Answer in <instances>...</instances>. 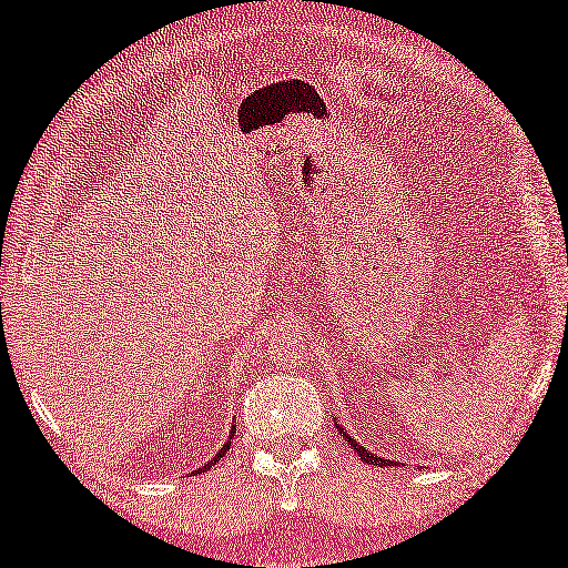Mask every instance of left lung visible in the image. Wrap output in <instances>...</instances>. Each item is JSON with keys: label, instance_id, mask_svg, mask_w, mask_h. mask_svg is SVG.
Segmentation results:
<instances>
[{"label": "left lung", "instance_id": "obj_1", "mask_svg": "<svg viewBox=\"0 0 568 568\" xmlns=\"http://www.w3.org/2000/svg\"><path fill=\"white\" fill-rule=\"evenodd\" d=\"M341 434H344V437H346V442H348V445H352V447H354V453H356V455H359V457H362V460H367V463H375V465H383V463H385V465H393V460H383V457H375V455H372V453H369V449H364L362 445H356V442H354L352 437H348V434H346L344 429H341Z\"/></svg>", "mask_w": 568, "mask_h": 568}]
</instances>
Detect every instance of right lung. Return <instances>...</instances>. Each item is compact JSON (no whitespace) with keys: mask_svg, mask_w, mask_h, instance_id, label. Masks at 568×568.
<instances>
[{"mask_svg":"<svg viewBox=\"0 0 568 568\" xmlns=\"http://www.w3.org/2000/svg\"><path fill=\"white\" fill-rule=\"evenodd\" d=\"M232 437H235V432H232V434H230V439H232ZM224 453H230V442H227V445H224V447L220 449V453H216V455H214V460H209V463H204V465H201V468H199V473H204L206 468H212V465H214V463H220V460H222V457H224Z\"/></svg>","mask_w":568,"mask_h":568,"instance_id":"right-lung-1","label":"right lung"}]
</instances>
